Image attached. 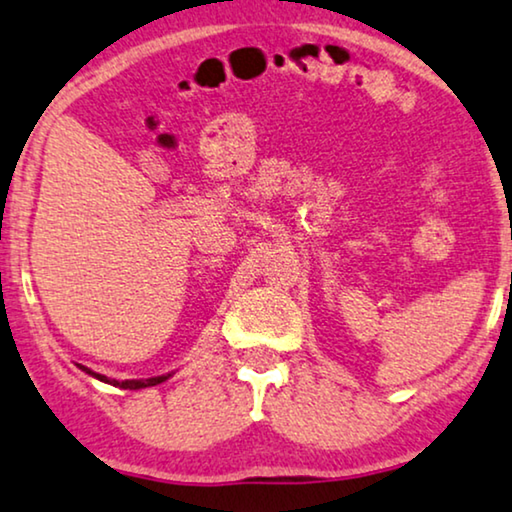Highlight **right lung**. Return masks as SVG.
I'll return each mask as SVG.
<instances>
[{
	"label": "right lung",
	"instance_id": "right-lung-1",
	"mask_svg": "<svg viewBox=\"0 0 512 512\" xmlns=\"http://www.w3.org/2000/svg\"><path fill=\"white\" fill-rule=\"evenodd\" d=\"M79 367L84 372L91 374V377H95V379L109 381V384H114V386H119V388H131V391H138V388H147V386H156V384H161V381H166L170 377V374H168V377H152V379H142V381H135V379H131V381H117V379L102 377V374H95L93 370H88V367H84V365H79Z\"/></svg>",
	"mask_w": 512,
	"mask_h": 512
}]
</instances>
